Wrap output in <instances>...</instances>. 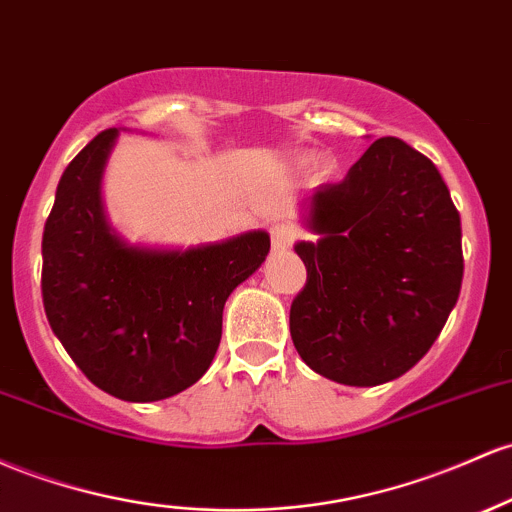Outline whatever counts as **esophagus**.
Segmentation results:
<instances>
[{
    "label": "esophagus",
    "instance_id": "esophagus-1",
    "mask_svg": "<svg viewBox=\"0 0 512 512\" xmlns=\"http://www.w3.org/2000/svg\"><path fill=\"white\" fill-rule=\"evenodd\" d=\"M296 238V228L286 226V223H279V226H272V247L274 250H286Z\"/></svg>",
    "mask_w": 512,
    "mask_h": 512
}]
</instances>
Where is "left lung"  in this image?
<instances>
[{"label":"left lung","mask_w":512,"mask_h":512,"mask_svg":"<svg viewBox=\"0 0 512 512\" xmlns=\"http://www.w3.org/2000/svg\"><path fill=\"white\" fill-rule=\"evenodd\" d=\"M306 286L291 340L313 372L379 386L413 369L459 299L462 223L447 184L398 138L374 140L347 177L303 199Z\"/></svg>","instance_id":"1"}]
</instances>
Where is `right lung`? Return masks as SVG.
I'll return each mask as SVG.
<instances>
[{
  "label": "right lung",
  "instance_id": "obj_1",
  "mask_svg": "<svg viewBox=\"0 0 512 512\" xmlns=\"http://www.w3.org/2000/svg\"><path fill=\"white\" fill-rule=\"evenodd\" d=\"M119 128L67 165L43 230V306L55 338L101 391L131 403L196 384L216 357L223 306L265 262L269 235L131 245L111 228L101 179Z\"/></svg>",
  "mask_w": 512,
  "mask_h": 512
}]
</instances>
